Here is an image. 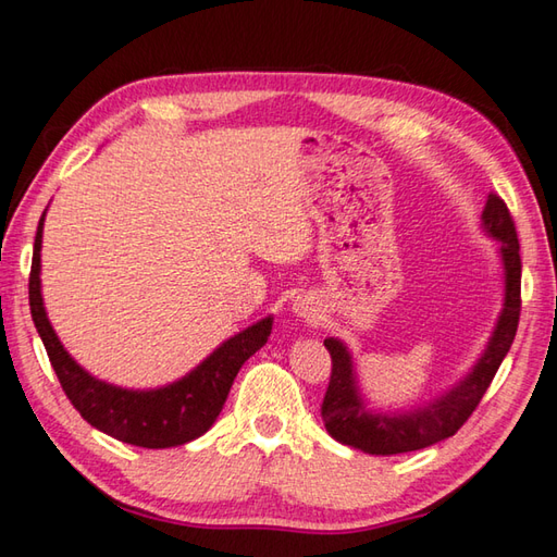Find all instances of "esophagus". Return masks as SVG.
Returning <instances> with one entry per match:
<instances>
[{
	"mask_svg": "<svg viewBox=\"0 0 557 557\" xmlns=\"http://www.w3.org/2000/svg\"><path fill=\"white\" fill-rule=\"evenodd\" d=\"M294 313H299V315H304V319H311V315H315V309H313V301L311 299H307V297H299L297 301H294Z\"/></svg>",
	"mask_w": 557,
	"mask_h": 557,
	"instance_id": "34e87169",
	"label": "esophagus"
}]
</instances>
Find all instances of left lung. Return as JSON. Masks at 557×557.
<instances>
[{
	"mask_svg": "<svg viewBox=\"0 0 557 557\" xmlns=\"http://www.w3.org/2000/svg\"><path fill=\"white\" fill-rule=\"evenodd\" d=\"M483 228L497 238L499 258L505 265V304L497 325L481 359L471 372L437 400L410 412H376L369 410L359 394L352 355L337 337H325L323 345L331 352V384L323 396L321 418L325 430L341 444L355 446L364 454L391 456L418 451L424 446L454 437L461 424L473 416L487 386L493 384L499 364L515 343L521 313V258L515 220L499 195L490 193L483 210Z\"/></svg>",
	"mask_w": 557,
	"mask_h": 557,
	"instance_id": "1",
	"label": "left lung"
}]
</instances>
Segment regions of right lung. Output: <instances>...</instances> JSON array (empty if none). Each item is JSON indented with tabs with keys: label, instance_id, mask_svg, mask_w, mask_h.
<instances>
[{
	"label": "right lung",
	"instance_id": "add662e5",
	"mask_svg": "<svg viewBox=\"0 0 557 557\" xmlns=\"http://www.w3.org/2000/svg\"><path fill=\"white\" fill-rule=\"evenodd\" d=\"M42 222H46V212L40 216L36 244H33L28 277L30 315L42 345H46L54 374H58L62 391L72 400V406L79 410V416L91 428L106 432L108 437L145 446V449H169V446L188 444L202 437L222 412L238 369L250 355H256L268 343L272 315L228 337L190 374L173 381L169 386L133 391L106 384V381L91 376L74 362L48 321L40 294Z\"/></svg>",
	"mask_w": 557,
	"mask_h": 557
}]
</instances>
